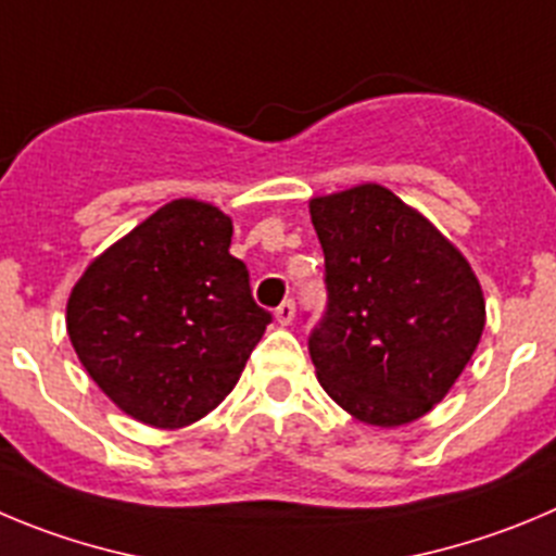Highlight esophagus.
<instances>
[{"instance_id":"obj_1","label":"esophagus","mask_w":556,"mask_h":556,"mask_svg":"<svg viewBox=\"0 0 556 556\" xmlns=\"http://www.w3.org/2000/svg\"><path fill=\"white\" fill-rule=\"evenodd\" d=\"M275 319H278L281 325H292V319H294V303H292V300H283V303L275 308Z\"/></svg>"}]
</instances>
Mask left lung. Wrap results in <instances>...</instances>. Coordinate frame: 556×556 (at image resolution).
<instances>
[{"mask_svg": "<svg viewBox=\"0 0 556 556\" xmlns=\"http://www.w3.org/2000/svg\"><path fill=\"white\" fill-rule=\"evenodd\" d=\"M328 314L308 339L330 400L371 427L430 414L475 355L485 298L475 269L419 208L383 185L308 201Z\"/></svg>", "mask_w": 556, "mask_h": 556, "instance_id": "left-lung-1", "label": "left lung"}]
</instances>
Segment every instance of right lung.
Listing matches in <instances>:
<instances>
[{
    "label": "right lung",
    "instance_id": "1",
    "mask_svg": "<svg viewBox=\"0 0 556 556\" xmlns=\"http://www.w3.org/2000/svg\"><path fill=\"white\" fill-rule=\"evenodd\" d=\"M233 223L176 198L96 256L74 283L65 328L93 383L131 419L178 430L237 386L269 314L228 253Z\"/></svg>",
    "mask_w": 556,
    "mask_h": 556
}]
</instances>
